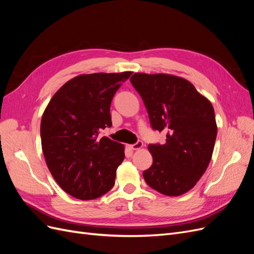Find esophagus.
<instances>
[{"label": "esophagus", "mask_w": 254, "mask_h": 254, "mask_svg": "<svg viewBox=\"0 0 254 254\" xmlns=\"http://www.w3.org/2000/svg\"><path fill=\"white\" fill-rule=\"evenodd\" d=\"M129 147L131 148L132 150L140 149V148H142V147H143V142H142V141H137V142H136V143H134V144L129 145Z\"/></svg>", "instance_id": "1"}]
</instances>
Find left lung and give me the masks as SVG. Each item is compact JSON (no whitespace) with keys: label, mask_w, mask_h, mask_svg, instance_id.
Returning a JSON list of instances; mask_svg holds the SVG:
<instances>
[{"label":"left lung","mask_w":254,"mask_h":254,"mask_svg":"<svg viewBox=\"0 0 254 254\" xmlns=\"http://www.w3.org/2000/svg\"><path fill=\"white\" fill-rule=\"evenodd\" d=\"M165 144H149L152 165L143 172L148 186L166 196L195 187L209 166L217 135L212 104L187 79L168 74L134 73L130 78Z\"/></svg>","instance_id":"1"}]
</instances>
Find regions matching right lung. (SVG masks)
Returning a JSON list of instances; mask_svg holds the SVG:
<instances>
[{
	"label": "right lung",
	"instance_id": "right-lung-1",
	"mask_svg": "<svg viewBox=\"0 0 254 254\" xmlns=\"http://www.w3.org/2000/svg\"><path fill=\"white\" fill-rule=\"evenodd\" d=\"M131 72L76 76L52 97L41 120L45 162L65 193L91 200L109 191L125 158L124 145L98 134L111 127L110 106Z\"/></svg>",
	"mask_w": 254,
	"mask_h": 254
}]
</instances>
